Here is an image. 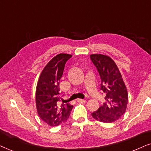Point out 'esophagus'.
I'll use <instances>...</instances> for the list:
<instances>
[{
  "instance_id": "34e87169",
  "label": "esophagus",
  "mask_w": 151,
  "mask_h": 151,
  "mask_svg": "<svg viewBox=\"0 0 151 151\" xmlns=\"http://www.w3.org/2000/svg\"><path fill=\"white\" fill-rule=\"evenodd\" d=\"M77 101L78 102H83V103H85V102H86L85 99H77Z\"/></svg>"
}]
</instances>
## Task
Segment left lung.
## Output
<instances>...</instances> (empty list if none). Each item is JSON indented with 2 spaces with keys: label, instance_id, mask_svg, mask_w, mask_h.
Segmentation results:
<instances>
[{
  "label": "left lung",
  "instance_id": "1",
  "mask_svg": "<svg viewBox=\"0 0 151 151\" xmlns=\"http://www.w3.org/2000/svg\"><path fill=\"white\" fill-rule=\"evenodd\" d=\"M90 57L101 78L100 89L106 94V102L92 116L99 122L112 123L125 113L128 100L127 89L119 68L111 58L97 54Z\"/></svg>",
  "mask_w": 151,
  "mask_h": 151
}]
</instances>
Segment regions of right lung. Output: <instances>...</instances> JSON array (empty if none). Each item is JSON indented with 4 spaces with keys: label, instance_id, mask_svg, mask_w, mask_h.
I'll return each instance as SVG.
<instances>
[{
    "label": "right lung",
    "instance_id": "add662e5",
    "mask_svg": "<svg viewBox=\"0 0 151 151\" xmlns=\"http://www.w3.org/2000/svg\"><path fill=\"white\" fill-rule=\"evenodd\" d=\"M72 55L59 54L41 72L36 90V106L40 118L50 126H57L69 117L73 106L60 104L59 82L65 64Z\"/></svg>",
    "mask_w": 151,
    "mask_h": 151
}]
</instances>
